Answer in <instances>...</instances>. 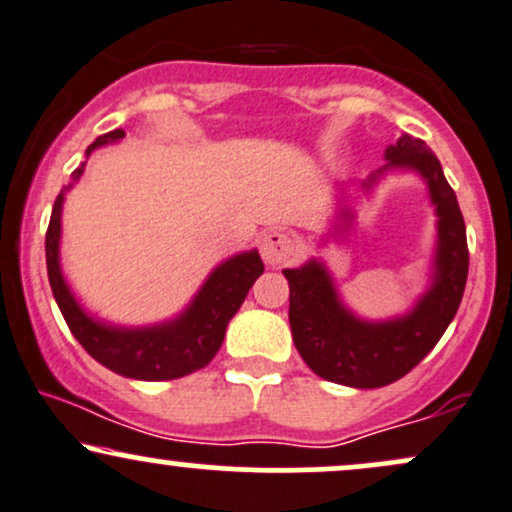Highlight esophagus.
I'll list each match as a JSON object with an SVG mask.
<instances>
[{"label":"esophagus","mask_w":512,"mask_h":512,"mask_svg":"<svg viewBox=\"0 0 512 512\" xmlns=\"http://www.w3.org/2000/svg\"><path fill=\"white\" fill-rule=\"evenodd\" d=\"M296 238L291 236V233H284V231H269L264 233V238L260 240V252L264 257V262L272 264H284L289 262L293 255H296Z\"/></svg>","instance_id":"34e87169"}]
</instances>
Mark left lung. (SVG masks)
I'll list each match as a JSON object with an SVG mask.
<instances>
[{"label":"left lung","instance_id":"8db88e82","mask_svg":"<svg viewBox=\"0 0 512 512\" xmlns=\"http://www.w3.org/2000/svg\"><path fill=\"white\" fill-rule=\"evenodd\" d=\"M385 158L387 166L370 175L363 187L373 185L387 168L416 170L426 180L438 214L436 274L414 310L387 322L358 320L339 301L325 264L310 260L298 269H284L298 354L320 378L361 390L395 383L424 361L460 308L469 272L462 211L436 154L426 142L404 134L397 144L387 146ZM344 216L351 214L344 211Z\"/></svg>","mask_w":512,"mask_h":512}]
</instances>
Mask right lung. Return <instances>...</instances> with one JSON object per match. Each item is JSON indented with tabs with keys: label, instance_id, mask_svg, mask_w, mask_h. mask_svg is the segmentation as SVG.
<instances>
[{
	"label": "right lung",
	"instance_id": "1",
	"mask_svg": "<svg viewBox=\"0 0 512 512\" xmlns=\"http://www.w3.org/2000/svg\"><path fill=\"white\" fill-rule=\"evenodd\" d=\"M122 137H125L122 129L103 134L88 146L86 156L98 146L117 142ZM81 173H84V163L72 173V182L79 180ZM69 187H64L57 195L55 207H52L50 226L45 233V260H48L52 296L60 305L64 322L69 325L76 342L84 346L101 366L134 380H154V383L156 380H175L207 366L221 349L231 317L238 313L255 279L264 272L257 250L243 252V255L219 264L204 281L190 308L175 320L156 327H137V330L103 325L81 310L60 269L62 202Z\"/></svg>",
	"mask_w": 512,
	"mask_h": 512
}]
</instances>
